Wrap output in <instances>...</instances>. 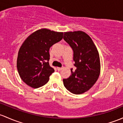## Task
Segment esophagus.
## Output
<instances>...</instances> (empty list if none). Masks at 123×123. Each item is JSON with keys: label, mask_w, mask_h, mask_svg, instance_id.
<instances>
[{"label": "esophagus", "mask_w": 123, "mask_h": 123, "mask_svg": "<svg viewBox=\"0 0 123 123\" xmlns=\"http://www.w3.org/2000/svg\"><path fill=\"white\" fill-rule=\"evenodd\" d=\"M62 69H63V68H62V67H61V68H60V67H58V68H57V69H58V71H59L62 70Z\"/></svg>", "instance_id": "1"}]
</instances>
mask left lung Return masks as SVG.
Instances as JSON below:
<instances>
[{"label": "left lung", "mask_w": 123, "mask_h": 123, "mask_svg": "<svg viewBox=\"0 0 123 123\" xmlns=\"http://www.w3.org/2000/svg\"><path fill=\"white\" fill-rule=\"evenodd\" d=\"M64 39L74 52L71 75L64 79L65 87L71 92L80 94L90 90L97 81L100 72L98 52L91 38L82 31L64 32Z\"/></svg>", "instance_id": "left-lung-1"}]
</instances>
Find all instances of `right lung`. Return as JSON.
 Returning <instances> with one entry per match:
<instances>
[{
	"mask_svg": "<svg viewBox=\"0 0 123 123\" xmlns=\"http://www.w3.org/2000/svg\"><path fill=\"white\" fill-rule=\"evenodd\" d=\"M63 32L42 29L26 38L18 52L17 68L25 84L34 88L46 84L55 70L50 67V48L63 38Z\"/></svg>",
	"mask_w": 123,
	"mask_h": 123,
	"instance_id": "add662e5",
	"label": "right lung"
}]
</instances>
